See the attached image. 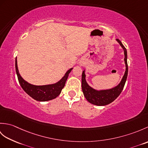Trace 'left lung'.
Listing matches in <instances>:
<instances>
[{
  "instance_id": "obj_1",
  "label": "left lung",
  "mask_w": 148,
  "mask_h": 148,
  "mask_svg": "<svg viewBox=\"0 0 148 148\" xmlns=\"http://www.w3.org/2000/svg\"><path fill=\"white\" fill-rule=\"evenodd\" d=\"M119 43V45L124 50L125 54V63L126 65V71L122 79L117 86L113 88L112 89L97 91L91 88L87 84L85 80V74L84 71L82 73V90L84 97L90 103L97 106H106L112 102L117 98L120 95L123 89L125 82H126L128 76V64H127V51L125 46L119 39H116Z\"/></svg>"
}]
</instances>
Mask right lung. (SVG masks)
Masks as SVG:
<instances>
[{
    "label": "right lung",
    "instance_id": "right-lung-1",
    "mask_svg": "<svg viewBox=\"0 0 148 148\" xmlns=\"http://www.w3.org/2000/svg\"><path fill=\"white\" fill-rule=\"evenodd\" d=\"M15 67L19 83L23 90L34 99L37 100V101L42 102L48 101V100L54 99L60 95L62 90L65 86L69 74L72 69V68L69 69L65 73V76L58 83L53 84H48V85L36 86L27 82L21 77L18 72L16 58L15 60Z\"/></svg>",
    "mask_w": 148,
    "mask_h": 148
}]
</instances>
